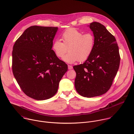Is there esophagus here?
I'll return each mask as SVG.
<instances>
[{
	"label": "esophagus",
	"mask_w": 134,
	"mask_h": 134,
	"mask_svg": "<svg viewBox=\"0 0 134 134\" xmlns=\"http://www.w3.org/2000/svg\"><path fill=\"white\" fill-rule=\"evenodd\" d=\"M68 69L70 70V69H72V66L71 65H68Z\"/></svg>",
	"instance_id": "esophagus-1"
}]
</instances>
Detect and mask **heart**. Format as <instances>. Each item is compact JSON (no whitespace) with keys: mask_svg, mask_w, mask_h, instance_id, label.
Wrapping results in <instances>:
<instances>
[{"mask_svg":"<svg viewBox=\"0 0 134 134\" xmlns=\"http://www.w3.org/2000/svg\"><path fill=\"white\" fill-rule=\"evenodd\" d=\"M62 38L54 41L52 48L56 55L62 58L67 51L69 53L63 57V60L72 64L76 61L86 60L91 55L95 46V38L91 33L84 34L75 28H69L64 31Z\"/></svg>","mask_w":134,"mask_h":134,"instance_id":"obj_1","label":"heart"}]
</instances>
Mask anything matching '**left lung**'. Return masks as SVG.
<instances>
[{"label": "left lung", "instance_id": "obj_1", "mask_svg": "<svg viewBox=\"0 0 134 134\" xmlns=\"http://www.w3.org/2000/svg\"><path fill=\"white\" fill-rule=\"evenodd\" d=\"M89 26L95 38L94 49L83 64L73 67L76 91L87 98L101 96L110 89L120 64L115 37L99 22H93Z\"/></svg>", "mask_w": 134, "mask_h": 134}]
</instances>
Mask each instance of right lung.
<instances>
[{
	"mask_svg": "<svg viewBox=\"0 0 134 134\" xmlns=\"http://www.w3.org/2000/svg\"><path fill=\"white\" fill-rule=\"evenodd\" d=\"M57 27L33 25L15 41L12 51V69L22 91L36 100L53 97L68 70L52 49Z\"/></svg>",
	"mask_w": 134,
	"mask_h": 134,
	"instance_id": "obj_1",
	"label": "right lung"
}]
</instances>
